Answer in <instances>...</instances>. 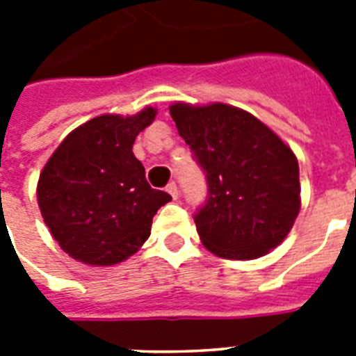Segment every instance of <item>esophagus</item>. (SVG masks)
Returning <instances> with one entry per match:
<instances>
[{
	"label": "esophagus",
	"instance_id": "obj_1",
	"mask_svg": "<svg viewBox=\"0 0 356 356\" xmlns=\"http://www.w3.org/2000/svg\"><path fill=\"white\" fill-rule=\"evenodd\" d=\"M166 192H168V194H170V195H172L173 200H177V197H179V188H177V184H175V183H170V184H168V186H166Z\"/></svg>",
	"mask_w": 356,
	"mask_h": 356
}]
</instances>
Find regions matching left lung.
I'll return each instance as SVG.
<instances>
[{
	"instance_id": "1",
	"label": "left lung",
	"mask_w": 356,
	"mask_h": 356,
	"mask_svg": "<svg viewBox=\"0 0 356 356\" xmlns=\"http://www.w3.org/2000/svg\"><path fill=\"white\" fill-rule=\"evenodd\" d=\"M170 114L205 172L209 194L194 216L203 245L236 260L275 249L301 209L293 151L253 114L225 103H173Z\"/></svg>"
}]
</instances>
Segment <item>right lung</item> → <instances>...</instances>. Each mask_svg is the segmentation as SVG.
<instances>
[{
    "mask_svg": "<svg viewBox=\"0 0 356 356\" xmlns=\"http://www.w3.org/2000/svg\"><path fill=\"white\" fill-rule=\"evenodd\" d=\"M156 108L134 116L103 114L74 129L42 170L36 197L53 238L90 266L123 262L149 238L153 216L172 195L153 190L134 138Z\"/></svg>",
    "mask_w": 356,
    "mask_h": 356,
    "instance_id": "right-lung-1",
    "label": "right lung"
}]
</instances>
